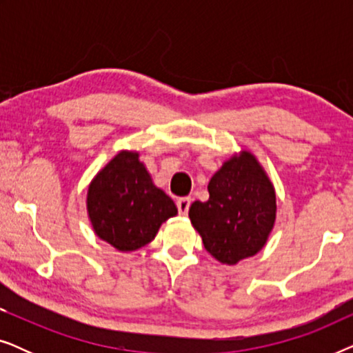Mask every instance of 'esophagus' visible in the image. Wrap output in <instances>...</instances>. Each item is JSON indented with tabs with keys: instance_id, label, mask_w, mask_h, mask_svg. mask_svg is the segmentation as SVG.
I'll return each mask as SVG.
<instances>
[{
	"instance_id": "esophagus-1",
	"label": "esophagus",
	"mask_w": 353,
	"mask_h": 353,
	"mask_svg": "<svg viewBox=\"0 0 353 353\" xmlns=\"http://www.w3.org/2000/svg\"><path fill=\"white\" fill-rule=\"evenodd\" d=\"M190 205H191L190 197H180V199L176 201V207H178V212H180V215H186L188 210H190Z\"/></svg>"
}]
</instances>
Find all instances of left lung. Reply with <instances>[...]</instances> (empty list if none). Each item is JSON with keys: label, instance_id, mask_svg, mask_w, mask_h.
I'll return each mask as SVG.
<instances>
[{"label": "left lung", "instance_id": "left-lung-1", "mask_svg": "<svg viewBox=\"0 0 353 353\" xmlns=\"http://www.w3.org/2000/svg\"><path fill=\"white\" fill-rule=\"evenodd\" d=\"M207 190L209 201L190 207V220L207 252L223 265L260 252L276 221V192L259 159L245 149L234 152Z\"/></svg>", "mask_w": 353, "mask_h": 353}]
</instances>
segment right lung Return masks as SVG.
Masks as SVG:
<instances>
[{
  "label": "right lung",
  "mask_w": 353,
  "mask_h": 353,
  "mask_svg": "<svg viewBox=\"0 0 353 353\" xmlns=\"http://www.w3.org/2000/svg\"><path fill=\"white\" fill-rule=\"evenodd\" d=\"M86 214L99 239L119 252H133L151 243L178 209L172 197L154 185L139 152L122 149L91 180Z\"/></svg>",
  "instance_id": "add662e5"
}]
</instances>
